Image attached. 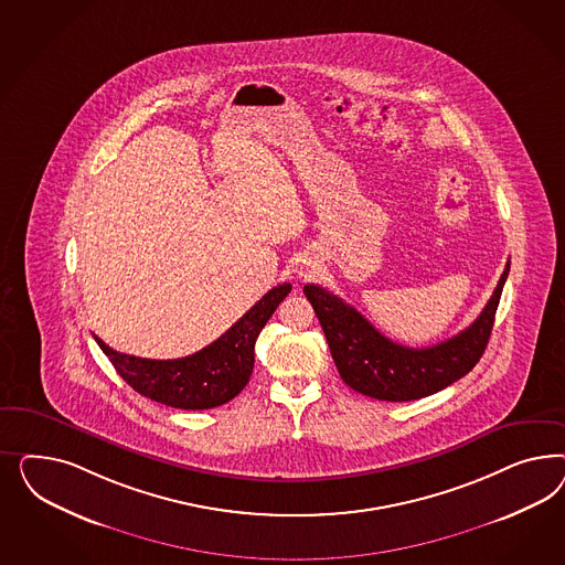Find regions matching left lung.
<instances>
[{
    "label": "left lung",
    "instance_id": "obj_1",
    "mask_svg": "<svg viewBox=\"0 0 565 565\" xmlns=\"http://www.w3.org/2000/svg\"><path fill=\"white\" fill-rule=\"evenodd\" d=\"M510 260L477 321L430 348H406L379 333L359 310L335 294L307 284L305 294L323 327L333 362L345 385L385 402H411L437 394L479 362L495 323Z\"/></svg>",
    "mask_w": 565,
    "mask_h": 565
}]
</instances>
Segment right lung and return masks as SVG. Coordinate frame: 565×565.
<instances>
[{
	"label": "right lung",
	"instance_id": "1",
	"mask_svg": "<svg viewBox=\"0 0 565 565\" xmlns=\"http://www.w3.org/2000/svg\"><path fill=\"white\" fill-rule=\"evenodd\" d=\"M290 284L275 286L242 315L222 338L186 359H138L111 350L95 335L118 375L140 395L180 411H206L234 399L255 366V342L275 308L290 294Z\"/></svg>",
	"mask_w": 565,
	"mask_h": 565
}]
</instances>
